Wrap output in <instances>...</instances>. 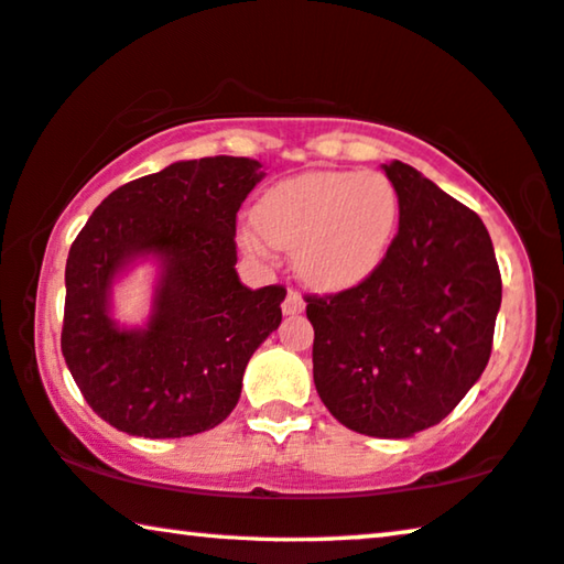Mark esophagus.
Masks as SVG:
<instances>
[{"instance_id": "esophagus-1", "label": "esophagus", "mask_w": 564, "mask_h": 564, "mask_svg": "<svg viewBox=\"0 0 564 564\" xmlns=\"http://www.w3.org/2000/svg\"><path fill=\"white\" fill-rule=\"evenodd\" d=\"M283 314L285 316H293V314H301V311L306 308V301L301 299V293L296 289H289V293H285L283 299Z\"/></svg>"}]
</instances>
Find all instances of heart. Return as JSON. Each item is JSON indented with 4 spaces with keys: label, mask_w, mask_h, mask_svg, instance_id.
Segmentation results:
<instances>
[{
    "label": "heart",
    "mask_w": 564,
    "mask_h": 564,
    "mask_svg": "<svg viewBox=\"0 0 564 564\" xmlns=\"http://www.w3.org/2000/svg\"><path fill=\"white\" fill-rule=\"evenodd\" d=\"M398 192L380 172H306L265 189L248 253L293 250L299 273L318 289H347L377 271L398 228Z\"/></svg>",
    "instance_id": "obj_1"
}]
</instances>
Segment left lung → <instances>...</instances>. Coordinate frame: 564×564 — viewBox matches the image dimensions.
<instances>
[{"instance_id": "obj_1", "label": "left lung", "mask_w": 564, "mask_h": 564, "mask_svg": "<svg viewBox=\"0 0 564 564\" xmlns=\"http://www.w3.org/2000/svg\"><path fill=\"white\" fill-rule=\"evenodd\" d=\"M400 228L372 275L306 293L314 384L349 431L410 438L466 398L491 357L501 273L474 209L413 166L384 164Z\"/></svg>"}]
</instances>
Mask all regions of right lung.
<instances>
[{
	"label": "right lung",
	"instance_id": "obj_1",
	"mask_svg": "<svg viewBox=\"0 0 564 564\" xmlns=\"http://www.w3.org/2000/svg\"><path fill=\"white\" fill-rule=\"evenodd\" d=\"M260 164L246 156L176 162L113 189L73 240L61 347L98 417L141 438L220 425L240 400L248 359L279 329L281 283L250 291L235 271V220ZM165 260L147 330L107 318V289L133 254Z\"/></svg>",
	"mask_w": 564,
	"mask_h": 564
}]
</instances>
